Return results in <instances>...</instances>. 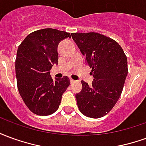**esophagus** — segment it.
I'll return each instance as SVG.
<instances>
[{
  "instance_id": "34e87169",
  "label": "esophagus",
  "mask_w": 146,
  "mask_h": 146,
  "mask_svg": "<svg viewBox=\"0 0 146 146\" xmlns=\"http://www.w3.org/2000/svg\"><path fill=\"white\" fill-rule=\"evenodd\" d=\"M75 82H76V81H75L74 80H73L72 78H70V83H71V84H73V83H75Z\"/></svg>"
}]
</instances>
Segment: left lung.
Masks as SVG:
<instances>
[{"mask_svg":"<svg viewBox=\"0 0 146 146\" xmlns=\"http://www.w3.org/2000/svg\"><path fill=\"white\" fill-rule=\"evenodd\" d=\"M72 38L92 68L91 86L81 81L82 90L76 94L80 113L91 118L106 116L121 95L127 75V59L120 45L98 33H73Z\"/></svg>","mask_w":146,"mask_h":146,"instance_id":"8db88e82","label":"left lung"}]
</instances>
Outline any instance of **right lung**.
Returning <instances> with one entry per match:
<instances>
[{
    "instance_id": "1",
    "label": "right lung",
    "mask_w": 146,
    "mask_h": 146,
    "mask_svg": "<svg viewBox=\"0 0 146 146\" xmlns=\"http://www.w3.org/2000/svg\"><path fill=\"white\" fill-rule=\"evenodd\" d=\"M70 33L47 28L30 33L17 51L15 73L17 87L29 110L39 116L54 113L70 86L69 77L51 78L50 70L58 64V45Z\"/></svg>"
}]
</instances>
